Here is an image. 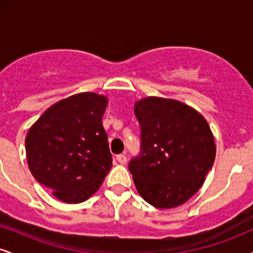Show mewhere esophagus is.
Returning a JSON list of instances; mask_svg holds the SVG:
<instances>
[{
  "label": "esophagus",
  "mask_w": 253,
  "mask_h": 253,
  "mask_svg": "<svg viewBox=\"0 0 253 253\" xmlns=\"http://www.w3.org/2000/svg\"><path fill=\"white\" fill-rule=\"evenodd\" d=\"M117 161H118L120 164H126L127 158H126V156L121 153V155H118V156H117Z\"/></svg>",
  "instance_id": "34e87169"
}]
</instances>
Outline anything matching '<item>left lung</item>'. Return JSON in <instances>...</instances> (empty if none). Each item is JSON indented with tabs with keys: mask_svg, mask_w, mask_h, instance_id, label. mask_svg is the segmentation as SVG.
I'll use <instances>...</instances> for the list:
<instances>
[{
	"mask_svg": "<svg viewBox=\"0 0 253 253\" xmlns=\"http://www.w3.org/2000/svg\"><path fill=\"white\" fill-rule=\"evenodd\" d=\"M140 152L128 170L140 196L168 210L187 202L202 187L215 159L206 119L176 100L147 97L134 104Z\"/></svg>",
	"mask_w": 253,
	"mask_h": 253,
	"instance_id": "1",
	"label": "left lung"
}]
</instances>
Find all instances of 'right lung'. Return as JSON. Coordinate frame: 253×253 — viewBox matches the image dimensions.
I'll return each mask as SVG.
<instances>
[{
  "instance_id": "1",
  "label": "right lung",
  "mask_w": 253,
  "mask_h": 253,
  "mask_svg": "<svg viewBox=\"0 0 253 253\" xmlns=\"http://www.w3.org/2000/svg\"><path fill=\"white\" fill-rule=\"evenodd\" d=\"M107 103V97L95 92L72 95L50 107L28 130V168L60 201L88 200L112 168L102 126Z\"/></svg>"
}]
</instances>
